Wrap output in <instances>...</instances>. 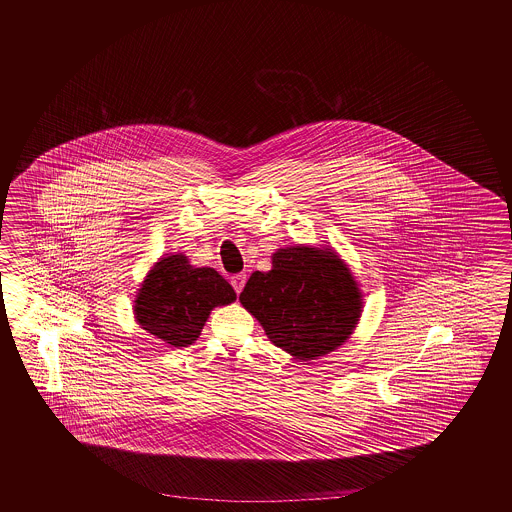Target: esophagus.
<instances>
[{
	"label": "esophagus",
	"instance_id": "esophagus-1",
	"mask_svg": "<svg viewBox=\"0 0 512 512\" xmlns=\"http://www.w3.org/2000/svg\"><path fill=\"white\" fill-rule=\"evenodd\" d=\"M231 283H233L236 293H242V289L246 285V274H234L233 278H231Z\"/></svg>",
	"mask_w": 512,
	"mask_h": 512
}]
</instances>
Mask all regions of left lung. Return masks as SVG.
I'll list each match as a JSON object with an SVG mask.
<instances>
[{
    "label": "left lung",
    "mask_w": 512,
    "mask_h": 512,
    "mask_svg": "<svg viewBox=\"0 0 512 512\" xmlns=\"http://www.w3.org/2000/svg\"><path fill=\"white\" fill-rule=\"evenodd\" d=\"M240 302L268 340L300 360L340 347L360 317V293L349 268L326 249H279L270 272H253Z\"/></svg>",
    "instance_id": "obj_1"
}]
</instances>
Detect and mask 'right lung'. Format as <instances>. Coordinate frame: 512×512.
<instances>
[{
	"label": "right lung",
	"instance_id": "add662e5",
	"mask_svg": "<svg viewBox=\"0 0 512 512\" xmlns=\"http://www.w3.org/2000/svg\"><path fill=\"white\" fill-rule=\"evenodd\" d=\"M234 300L233 287L214 268H195L184 255H171L144 279L135 315L139 325L159 340L187 347L199 338L210 311Z\"/></svg>",
	"mask_w": 512,
	"mask_h": 512
}]
</instances>
